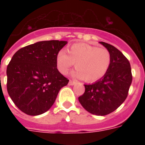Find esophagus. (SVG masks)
Returning a JSON list of instances; mask_svg holds the SVG:
<instances>
[{
	"instance_id": "obj_1",
	"label": "esophagus",
	"mask_w": 145,
	"mask_h": 145,
	"mask_svg": "<svg viewBox=\"0 0 145 145\" xmlns=\"http://www.w3.org/2000/svg\"><path fill=\"white\" fill-rule=\"evenodd\" d=\"M77 82L75 81V80H69V85H71V86H73V85H74L75 84H76Z\"/></svg>"
}]
</instances>
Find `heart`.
I'll return each mask as SVG.
<instances>
[{
	"label": "heart",
	"instance_id": "obj_1",
	"mask_svg": "<svg viewBox=\"0 0 145 145\" xmlns=\"http://www.w3.org/2000/svg\"><path fill=\"white\" fill-rule=\"evenodd\" d=\"M110 54L105 48L86 44H74L68 50L59 51L56 61L58 69L66 74L76 63L75 77L87 82L96 81L104 77L110 65Z\"/></svg>",
	"mask_w": 145,
	"mask_h": 145
}]
</instances>
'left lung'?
I'll return each instance as SVG.
<instances>
[{"instance_id": "left-lung-1", "label": "left lung", "mask_w": 145, "mask_h": 145, "mask_svg": "<svg viewBox=\"0 0 145 145\" xmlns=\"http://www.w3.org/2000/svg\"><path fill=\"white\" fill-rule=\"evenodd\" d=\"M99 44L110 52V67L101 79L84 85L85 92L78 100L90 114L104 116L114 111L126 100L133 76L129 61L119 50L105 42Z\"/></svg>"}]
</instances>
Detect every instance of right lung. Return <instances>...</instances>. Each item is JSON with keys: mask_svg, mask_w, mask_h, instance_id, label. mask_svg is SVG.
I'll use <instances>...</instances> for the list:
<instances>
[{"mask_svg": "<svg viewBox=\"0 0 145 145\" xmlns=\"http://www.w3.org/2000/svg\"><path fill=\"white\" fill-rule=\"evenodd\" d=\"M68 42L45 40L17 51L7 68V92L22 112L37 116L54 104L59 90L68 80L57 69L59 52Z\"/></svg>", "mask_w": 145, "mask_h": 145, "instance_id": "add662e5", "label": "right lung"}]
</instances>
